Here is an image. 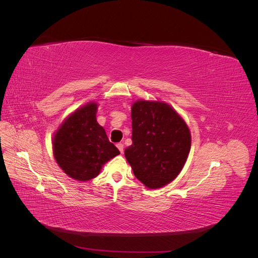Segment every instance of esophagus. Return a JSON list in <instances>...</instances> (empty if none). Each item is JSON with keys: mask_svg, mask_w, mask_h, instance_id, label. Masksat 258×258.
Here are the masks:
<instances>
[{"mask_svg": "<svg viewBox=\"0 0 258 258\" xmlns=\"http://www.w3.org/2000/svg\"><path fill=\"white\" fill-rule=\"evenodd\" d=\"M116 146H117V148H118V150H119V152H120L121 154H123V144L118 143Z\"/></svg>", "mask_w": 258, "mask_h": 258, "instance_id": "esophagus-1", "label": "esophagus"}]
</instances>
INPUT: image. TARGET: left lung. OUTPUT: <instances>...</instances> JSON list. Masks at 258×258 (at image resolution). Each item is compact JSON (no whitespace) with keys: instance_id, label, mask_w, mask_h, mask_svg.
I'll return each instance as SVG.
<instances>
[{"instance_id":"left-lung-1","label":"left lung","mask_w":258,"mask_h":258,"mask_svg":"<svg viewBox=\"0 0 258 258\" xmlns=\"http://www.w3.org/2000/svg\"><path fill=\"white\" fill-rule=\"evenodd\" d=\"M131 118L132 144L124 150V157L147 188L166 186L179 174L188 157V126L172 106L159 100L136 101Z\"/></svg>"}]
</instances>
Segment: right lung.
I'll return each mask as SVG.
<instances>
[{
  "label": "right lung",
  "mask_w": 258,
  "mask_h": 258,
  "mask_svg": "<svg viewBox=\"0 0 258 258\" xmlns=\"http://www.w3.org/2000/svg\"><path fill=\"white\" fill-rule=\"evenodd\" d=\"M97 111V102H88L70 114L53 134V157L76 181L95 178L108 160L120 154L98 123Z\"/></svg>",
  "instance_id": "add662e5"
}]
</instances>
